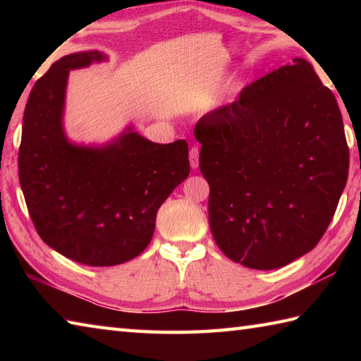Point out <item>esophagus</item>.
<instances>
[{
  "mask_svg": "<svg viewBox=\"0 0 361 361\" xmlns=\"http://www.w3.org/2000/svg\"><path fill=\"white\" fill-rule=\"evenodd\" d=\"M198 157H200V150H198V147H195V145H194V147L189 150V161H190V167H192L194 171H195V169L198 167Z\"/></svg>",
  "mask_w": 361,
  "mask_h": 361,
  "instance_id": "obj_1",
  "label": "esophagus"
}]
</instances>
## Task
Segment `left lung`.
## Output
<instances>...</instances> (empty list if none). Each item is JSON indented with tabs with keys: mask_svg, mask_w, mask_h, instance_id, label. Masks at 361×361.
<instances>
[{
	"mask_svg": "<svg viewBox=\"0 0 361 361\" xmlns=\"http://www.w3.org/2000/svg\"><path fill=\"white\" fill-rule=\"evenodd\" d=\"M209 226L224 255L276 270L317 247L346 186L349 149L334 93L305 59L197 122Z\"/></svg>",
	"mask_w": 361,
	"mask_h": 361,
	"instance_id": "8db88e82",
	"label": "left lung"
}]
</instances>
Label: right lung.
Masks as SVG:
<instances>
[{
	"label": "right lung",
	"instance_id": "1",
	"mask_svg": "<svg viewBox=\"0 0 361 361\" xmlns=\"http://www.w3.org/2000/svg\"><path fill=\"white\" fill-rule=\"evenodd\" d=\"M106 60L101 51H80L52 63L30 90L18 152L20 185L38 235L91 267L140 256L159 206L190 172L186 141L152 142L133 124L102 144L68 137V75Z\"/></svg>",
	"mask_w": 361,
	"mask_h": 361
}]
</instances>
